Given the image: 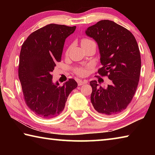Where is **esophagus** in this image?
Masks as SVG:
<instances>
[{
    "mask_svg": "<svg viewBox=\"0 0 155 155\" xmlns=\"http://www.w3.org/2000/svg\"><path fill=\"white\" fill-rule=\"evenodd\" d=\"M77 83H78V85L81 86V85H83L84 84H86L87 83V81H82V80H78L77 81Z\"/></svg>",
    "mask_w": 155,
    "mask_h": 155,
    "instance_id": "esophagus-1",
    "label": "esophagus"
}]
</instances>
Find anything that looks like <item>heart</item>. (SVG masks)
Returning a JSON list of instances; mask_svg holds the SVG:
<instances>
[{"instance_id":"heart-1","label":"heart","mask_w":155,"mask_h":155,"mask_svg":"<svg viewBox=\"0 0 155 155\" xmlns=\"http://www.w3.org/2000/svg\"><path fill=\"white\" fill-rule=\"evenodd\" d=\"M90 43H94V41L90 40V39H83L82 40H81V46L84 45V44H90ZM76 73L78 74V75L80 76H85L87 74V70L85 69V68H77V70H76Z\"/></svg>"}]
</instances>
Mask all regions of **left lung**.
<instances>
[{
  "mask_svg": "<svg viewBox=\"0 0 155 155\" xmlns=\"http://www.w3.org/2000/svg\"><path fill=\"white\" fill-rule=\"evenodd\" d=\"M98 44L102 77L111 81L107 87L91 81V102L94 108L106 116L118 114L130 104L137 88L141 72V56L134 35L111 20L99 21L85 31Z\"/></svg>",
  "mask_w": 155,
  "mask_h": 155,
  "instance_id": "obj_1",
  "label": "left lung"
}]
</instances>
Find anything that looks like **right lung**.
Masks as SVG:
<instances>
[{
  "label": "right lung",
  "instance_id": "add662e5",
  "mask_svg": "<svg viewBox=\"0 0 155 155\" xmlns=\"http://www.w3.org/2000/svg\"><path fill=\"white\" fill-rule=\"evenodd\" d=\"M76 27L50 24L34 31L21 48L18 77L25 103L37 116L53 118L61 114L78 84L69 78L62 86L52 83V72L61 61L64 43Z\"/></svg>",
  "mask_w": 155,
  "mask_h": 155
}]
</instances>
